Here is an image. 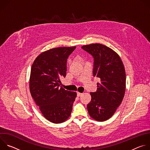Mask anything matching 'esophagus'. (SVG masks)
<instances>
[{
  "instance_id": "1",
  "label": "esophagus",
  "mask_w": 150,
  "mask_h": 150,
  "mask_svg": "<svg viewBox=\"0 0 150 150\" xmlns=\"http://www.w3.org/2000/svg\"><path fill=\"white\" fill-rule=\"evenodd\" d=\"M82 94V93H81L77 92V96H78V97H79V96H81Z\"/></svg>"
}]
</instances>
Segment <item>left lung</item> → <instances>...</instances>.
Wrapping results in <instances>:
<instances>
[{"label":"left lung","mask_w":150,"mask_h":150,"mask_svg":"<svg viewBox=\"0 0 150 150\" xmlns=\"http://www.w3.org/2000/svg\"><path fill=\"white\" fill-rule=\"evenodd\" d=\"M82 49L93 56V76L100 79L96 92L90 93L91 100L87 105L88 113L97 121H105L114 115L124 97V65L118 54L103 45H85Z\"/></svg>","instance_id":"1"}]
</instances>
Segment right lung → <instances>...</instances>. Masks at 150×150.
<instances>
[{
	"instance_id": "1",
	"label": "right lung",
	"mask_w": 150,
	"mask_h": 150,
	"mask_svg": "<svg viewBox=\"0 0 150 150\" xmlns=\"http://www.w3.org/2000/svg\"><path fill=\"white\" fill-rule=\"evenodd\" d=\"M76 48L51 49L34 61L30 78L31 95L44 117L54 123L66 121L71 113L76 93L63 89L60 78L65 77L68 56Z\"/></svg>"
}]
</instances>
